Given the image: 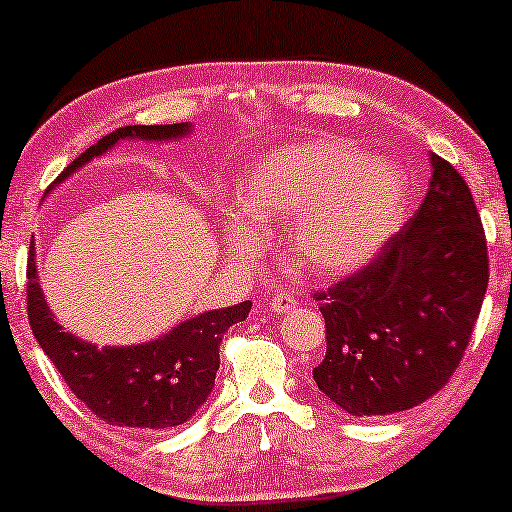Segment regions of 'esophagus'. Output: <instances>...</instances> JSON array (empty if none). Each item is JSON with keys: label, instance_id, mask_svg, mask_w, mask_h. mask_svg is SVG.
Masks as SVG:
<instances>
[{"label": "esophagus", "instance_id": "obj_1", "mask_svg": "<svg viewBox=\"0 0 512 512\" xmlns=\"http://www.w3.org/2000/svg\"><path fill=\"white\" fill-rule=\"evenodd\" d=\"M294 304H297V299L290 297V294L278 292V294H273V297H271L269 308H271V313H287Z\"/></svg>", "mask_w": 512, "mask_h": 512}]
</instances>
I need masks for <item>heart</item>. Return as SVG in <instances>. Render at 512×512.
I'll return each instance as SVG.
<instances>
[{"label":"heart","instance_id":"1","mask_svg":"<svg viewBox=\"0 0 512 512\" xmlns=\"http://www.w3.org/2000/svg\"><path fill=\"white\" fill-rule=\"evenodd\" d=\"M403 176L385 157H371L338 139H313L273 150L239 194L254 227L292 222V262L315 278L362 269L399 222ZM236 246L253 248V228L234 222Z\"/></svg>","mask_w":512,"mask_h":512}]
</instances>
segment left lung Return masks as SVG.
<instances>
[{
	"mask_svg": "<svg viewBox=\"0 0 512 512\" xmlns=\"http://www.w3.org/2000/svg\"><path fill=\"white\" fill-rule=\"evenodd\" d=\"M420 208L369 266L318 292L327 355L318 390L357 417L420 406L462 362L487 292L489 259L473 194L429 153Z\"/></svg>",
	"mask_w": 512,
	"mask_h": 512,
	"instance_id": "left-lung-1",
	"label": "left lung"
}]
</instances>
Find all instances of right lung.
Segmentation results:
<instances>
[{
    "instance_id": "1",
    "label": "right lung",
    "mask_w": 512,
    "mask_h": 512,
    "mask_svg": "<svg viewBox=\"0 0 512 512\" xmlns=\"http://www.w3.org/2000/svg\"><path fill=\"white\" fill-rule=\"evenodd\" d=\"M192 125H127L99 139L78 155L57 176V183L74 174L85 162L95 160L122 139L171 141L190 134ZM50 185V187H53ZM34 239L27 262V318L41 350L60 371L71 392L95 413L99 420L115 427L157 431L178 427L197 413L213 392L215 373L220 369L222 334L246 320L250 301L232 308L206 311L176 325L155 341L136 345H104L83 341L62 329L53 318L39 285L34 264Z\"/></svg>"
}]
</instances>
